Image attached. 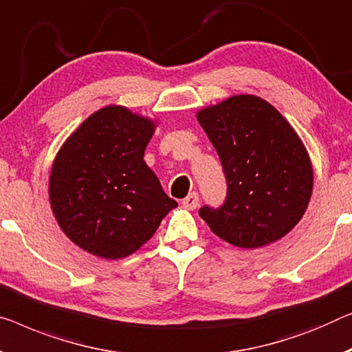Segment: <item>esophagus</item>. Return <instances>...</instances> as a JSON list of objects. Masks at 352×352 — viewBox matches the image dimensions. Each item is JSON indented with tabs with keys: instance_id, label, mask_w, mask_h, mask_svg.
I'll list each match as a JSON object with an SVG mask.
<instances>
[{
	"instance_id": "esophagus-1",
	"label": "esophagus",
	"mask_w": 352,
	"mask_h": 352,
	"mask_svg": "<svg viewBox=\"0 0 352 352\" xmlns=\"http://www.w3.org/2000/svg\"><path fill=\"white\" fill-rule=\"evenodd\" d=\"M182 204H183V207H185V208L194 210L199 206V194L197 192H190L185 199H183Z\"/></svg>"
}]
</instances>
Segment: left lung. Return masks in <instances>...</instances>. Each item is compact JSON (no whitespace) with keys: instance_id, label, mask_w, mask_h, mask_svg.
<instances>
[{"instance_id":"obj_1","label":"left lung","mask_w":352,"mask_h":352,"mask_svg":"<svg viewBox=\"0 0 352 352\" xmlns=\"http://www.w3.org/2000/svg\"><path fill=\"white\" fill-rule=\"evenodd\" d=\"M221 161V206L199 208L208 228L240 248H259L289 232L313 190L308 153L292 126L258 96L239 94L197 113Z\"/></svg>"}]
</instances>
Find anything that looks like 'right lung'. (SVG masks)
Instances as JSON below:
<instances>
[{"label":"right lung","mask_w":352,"mask_h":352,"mask_svg":"<svg viewBox=\"0 0 352 352\" xmlns=\"http://www.w3.org/2000/svg\"><path fill=\"white\" fill-rule=\"evenodd\" d=\"M150 120L109 106L78 126L56 155L49 196L67 237L104 259L133 254L177 202L146 167Z\"/></svg>","instance_id":"add662e5"}]
</instances>
